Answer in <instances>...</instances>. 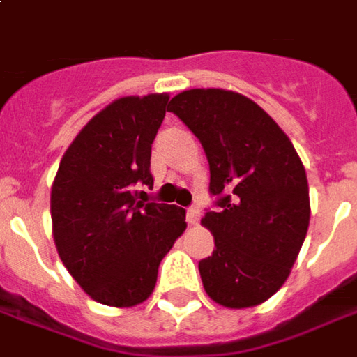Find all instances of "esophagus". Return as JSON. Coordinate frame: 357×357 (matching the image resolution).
Returning a JSON list of instances; mask_svg holds the SVG:
<instances>
[{
    "label": "esophagus",
    "instance_id": "esophagus-1",
    "mask_svg": "<svg viewBox=\"0 0 357 357\" xmlns=\"http://www.w3.org/2000/svg\"><path fill=\"white\" fill-rule=\"evenodd\" d=\"M185 218L189 226H195L197 222H199V218H201V211H199V206H189V208H187Z\"/></svg>",
    "mask_w": 357,
    "mask_h": 357
}]
</instances>
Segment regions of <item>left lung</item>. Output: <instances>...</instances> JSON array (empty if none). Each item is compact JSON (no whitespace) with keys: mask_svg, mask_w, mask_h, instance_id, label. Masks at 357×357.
<instances>
[{"mask_svg":"<svg viewBox=\"0 0 357 357\" xmlns=\"http://www.w3.org/2000/svg\"><path fill=\"white\" fill-rule=\"evenodd\" d=\"M174 112L201 141L218 213L203 224L213 255L199 263L204 291L218 305H261L282 288L309 228V185L294 144L265 109L224 89H191Z\"/></svg>","mask_w":357,"mask_h":357,"instance_id":"obj_1","label":"left lung"}]
</instances>
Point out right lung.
Wrapping results in <instances>:
<instances>
[{
	"label": "right lung",
	"mask_w": 357,
	"mask_h": 357,
	"mask_svg": "<svg viewBox=\"0 0 357 357\" xmlns=\"http://www.w3.org/2000/svg\"><path fill=\"white\" fill-rule=\"evenodd\" d=\"M170 94L121 96L67 146L52 183V234L61 263L92 300L143 303L158 265L187 228L176 204L137 201L151 185V149Z\"/></svg>",
	"instance_id": "1"
}]
</instances>
